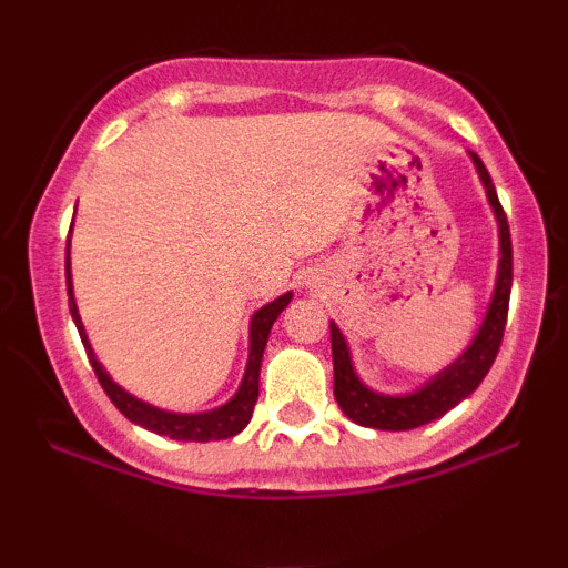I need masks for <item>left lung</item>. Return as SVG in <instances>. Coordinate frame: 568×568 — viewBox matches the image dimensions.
<instances>
[{
    "mask_svg": "<svg viewBox=\"0 0 568 568\" xmlns=\"http://www.w3.org/2000/svg\"><path fill=\"white\" fill-rule=\"evenodd\" d=\"M478 171L480 181L486 186V197L491 202V211L499 224V272L497 285H494L491 304L484 317V325L475 334L473 344L459 355L448 368L435 374L425 387L414 389L408 395H382L368 389L366 384L357 379L355 368H352L349 347L344 342L342 331L331 323V352H334V397L338 408L349 416L352 422L363 427L374 429H414L429 422L440 419L446 410L459 406L467 395L478 389L484 382L488 368L497 361V352L505 336L507 323V306H510V288H513V243H510V226H507V216L501 211L497 189L491 184L486 165L475 152H470Z\"/></svg>",
    "mask_w": 568,
    "mask_h": 568,
    "instance_id": "obj_1",
    "label": "left lung"
}]
</instances>
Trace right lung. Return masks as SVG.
Here are the masks:
<instances>
[{
    "label": "right lung",
    "mask_w": 568,
    "mask_h": 568,
    "mask_svg": "<svg viewBox=\"0 0 568 568\" xmlns=\"http://www.w3.org/2000/svg\"><path fill=\"white\" fill-rule=\"evenodd\" d=\"M67 291H69L71 317H74L84 349H88L90 366H93L98 382H101L103 393L109 395V400H112L114 406L120 408L130 422H133V425L152 429V433H158V435H168V438H173V440H197V443L224 440V438H232V435L243 433L245 425L251 422V416H253V406H256V400H258V371H262L266 338H270V331L280 317V312L288 306L293 293H283V296L262 306V310L251 317V355H247L243 384H240V389L234 393L232 400L224 403V406L213 408V410H205V414H173V410H162L158 406H149V403H143V400H139V397L125 393L120 384L112 382V376L103 371L101 363L95 361V352H93V347H90L88 336H84V325H82L80 310H77L74 291H71L69 247H67Z\"/></svg>",
    "instance_id": "add662e5"
}]
</instances>
